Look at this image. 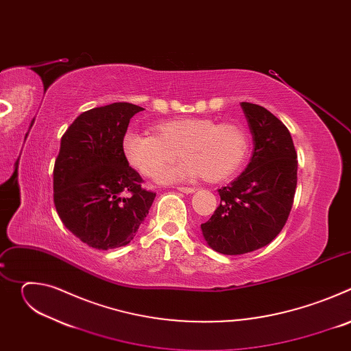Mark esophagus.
<instances>
[{
  "instance_id": "1",
  "label": "esophagus",
  "mask_w": 351,
  "mask_h": 351,
  "mask_svg": "<svg viewBox=\"0 0 351 351\" xmlns=\"http://www.w3.org/2000/svg\"><path fill=\"white\" fill-rule=\"evenodd\" d=\"M178 190H179V191H183V193H186V194H190V193H194V191H195L194 187H183V186H178Z\"/></svg>"
}]
</instances>
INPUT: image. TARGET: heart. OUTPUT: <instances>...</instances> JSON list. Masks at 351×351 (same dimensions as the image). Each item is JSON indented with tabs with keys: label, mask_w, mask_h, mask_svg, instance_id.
I'll return each instance as SVG.
<instances>
[{
	"label": "heart",
	"mask_w": 351,
	"mask_h": 351,
	"mask_svg": "<svg viewBox=\"0 0 351 351\" xmlns=\"http://www.w3.org/2000/svg\"><path fill=\"white\" fill-rule=\"evenodd\" d=\"M153 134L128 130L122 137L126 162L141 176L154 179L178 157L183 158L160 176L162 183L202 175L207 182L233 176L250 152L247 132L236 125L206 118H180L156 123Z\"/></svg>",
	"instance_id": "b5f03b06"
}]
</instances>
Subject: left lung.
Listing matches in <instances>:
<instances>
[{"label": "left lung", "instance_id": "8db88e82", "mask_svg": "<svg viewBox=\"0 0 351 351\" xmlns=\"http://www.w3.org/2000/svg\"><path fill=\"white\" fill-rule=\"evenodd\" d=\"M254 149L243 173L218 190L221 204L202 223L215 252L239 256L269 244L283 229L297 186V154L287 128L267 108L241 103Z\"/></svg>", "mask_w": 351, "mask_h": 351}]
</instances>
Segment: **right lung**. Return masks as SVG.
<instances>
[{
  "label": "right lung",
  "instance_id": "1",
  "mask_svg": "<svg viewBox=\"0 0 351 351\" xmlns=\"http://www.w3.org/2000/svg\"><path fill=\"white\" fill-rule=\"evenodd\" d=\"M143 110L130 103L88 110L61 138L54 204L65 228L93 248L129 244L156 198L122 153L129 122Z\"/></svg>",
  "mask_w": 351,
  "mask_h": 351
}]
</instances>
